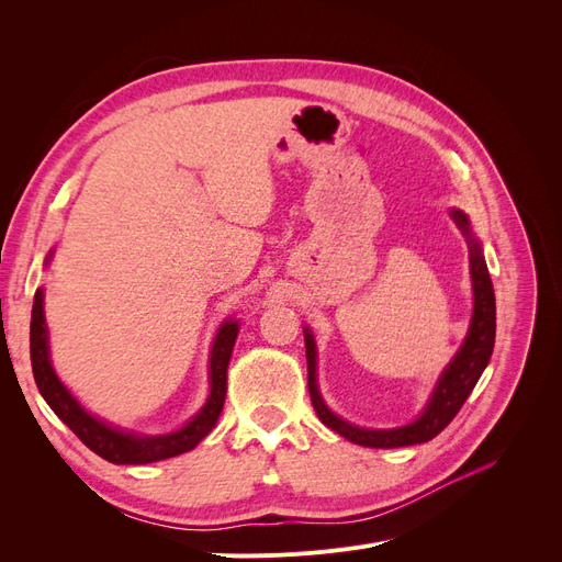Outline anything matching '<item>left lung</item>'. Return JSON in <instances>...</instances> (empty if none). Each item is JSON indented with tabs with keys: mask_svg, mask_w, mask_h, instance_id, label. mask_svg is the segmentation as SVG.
<instances>
[{
	"mask_svg": "<svg viewBox=\"0 0 562 562\" xmlns=\"http://www.w3.org/2000/svg\"><path fill=\"white\" fill-rule=\"evenodd\" d=\"M453 221L460 225V229L469 239V263H471V280H474V318H471L469 335L460 348L453 362L441 373L437 390L426 407L424 415L409 426L396 428V430H367L350 426L344 419L335 417L333 412L323 405L318 390H316V350L314 339L310 330L305 333V350H307V387L310 398L316 409L318 419L326 424L330 430L339 432L352 445L371 447V449H396V447H412L422 445V441L432 439L445 430L453 417L474 392L481 373L485 371L492 350H494V335H496V303H494V286L490 280L487 263L483 259V252L479 244L471 239L469 234V221L462 212H451Z\"/></svg>",
	"mask_w": 562,
	"mask_h": 562,
	"instance_id": "obj_1",
	"label": "left lung"
}]
</instances>
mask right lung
Wrapping results in <instances>:
<instances>
[{"instance_id": "obj_1", "label": "right lung", "mask_w": 562, "mask_h": 562, "mask_svg": "<svg viewBox=\"0 0 562 562\" xmlns=\"http://www.w3.org/2000/svg\"><path fill=\"white\" fill-rule=\"evenodd\" d=\"M236 333L239 326L234 321L223 323V328L216 335L214 348H212V394L210 401L204 403L200 415L172 435H159V437H136L132 432L115 430L88 412L72 398V394L61 385V380L56 378L52 364H49V350H47V328L43 316V291L38 289L34 296V310H32V335H29V348H32V369L36 385L47 401V405L56 412V417L61 419L81 441L98 453L100 458L113 462V464H145L157 462L166 458H175L180 453L191 451L202 437H206L214 426L225 403L227 392V364L232 348L236 341Z\"/></svg>"}]
</instances>
